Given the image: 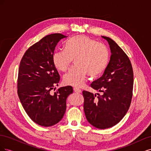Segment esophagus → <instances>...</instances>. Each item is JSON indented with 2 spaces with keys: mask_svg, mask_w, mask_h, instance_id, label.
Here are the masks:
<instances>
[{
  "mask_svg": "<svg viewBox=\"0 0 151 151\" xmlns=\"http://www.w3.org/2000/svg\"><path fill=\"white\" fill-rule=\"evenodd\" d=\"M74 91H75L76 93H81L82 92V91L80 89L77 88H74Z\"/></svg>",
  "mask_w": 151,
  "mask_h": 151,
  "instance_id": "34e87169",
  "label": "esophagus"
}]
</instances>
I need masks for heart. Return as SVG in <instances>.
I'll use <instances>...</instances> for the list:
<instances>
[{
    "mask_svg": "<svg viewBox=\"0 0 151 151\" xmlns=\"http://www.w3.org/2000/svg\"><path fill=\"white\" fill-rule=\"evenodd\" d=\"M65 50H57L53 54V63L57 69L65 72L74 59L75 65L63 77V83L76 87L83 86L87 75L97 77L106 69L109 52L103 44L87 36L78 35L69 39Z\"/></svg>",
    "mask_w": 151,
    "mask_h": 151,
    "instance_id": "b5f03b06",
    "label": "heart"
}]
</instances>
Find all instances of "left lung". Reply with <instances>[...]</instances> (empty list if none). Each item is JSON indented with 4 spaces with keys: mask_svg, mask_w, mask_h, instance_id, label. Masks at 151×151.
I'll return each mask as SVG.
<instances>
[{
    "mask_svg": "<svg viewBox=\"0 0 151 151\" xmlns=\"http://www.w3.org/2000/svg\"><path fill=\"white\" fill-rule=\"evenodd\" d=\"M111 50L110 60L103 75L91 87L103 95L83 92L84 110L88 122L96 128L106 129L119 123L130 107L134 86V73L126 53L115 41L106 36Z\"/></svg>",
    "mask_w": 151,
    "mask_h": 151,
    "instance_id": "left-lung-1",
    "label": "left lung"
}]
</instances>
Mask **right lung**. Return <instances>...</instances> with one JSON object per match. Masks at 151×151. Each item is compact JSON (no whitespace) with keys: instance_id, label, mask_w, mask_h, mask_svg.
<instances>
[{"instance_id":"add662e5","label":"right lung","mask_w":151,"mask_h":151,"mask_svg":"<svg viewBox=\"0 0 151 151\" xmlns=\"http://www.w3.org/2000/svg\"><path fill=\"white\" fill-rule=\"evenodd\" d=\"M67 37L60 33L45 36L28 49L20 62L18 96L31 119L43 127L54 125L62 119L67 98L73 93L72 87L67 86L51 93L60 81L52 56L59 42Z\"/></svg>"}]
</instances>
